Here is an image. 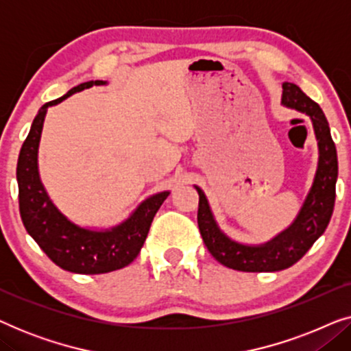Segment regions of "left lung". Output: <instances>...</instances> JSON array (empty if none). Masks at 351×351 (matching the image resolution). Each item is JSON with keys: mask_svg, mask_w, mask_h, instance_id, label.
<instances>
[{"mask_svg": "<svg viewBox=\"0 0 351 351\" xmlns=\"http://www.w3.org/2000/svg\"><path fill=\"white\" fill-rule=\"evenodd\" d=\"M281 104L310 117L319 152L313 185L295 220L285 232L257 246L234 241L219 228L204 191L195 185L199 195L198 227L206 247L215 261L238 271H280L294 265L324 233L334 210L339 165L328 119L319 105L294 83H282Z\"/></svg>", "mask_w": 351, "mask_h": 351, "instance_id": "1", "label": "left lung"}]
</instances>
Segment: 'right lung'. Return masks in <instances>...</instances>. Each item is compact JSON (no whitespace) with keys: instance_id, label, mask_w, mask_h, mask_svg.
I'll return each mask as SVG.
<instances>
[{"instance_id":"1","label":"right lung","mask_w":351,"mask_h":351,"mask_svg":"<svg viewBox=\"0 0 351 351\" xmlns=\"http://www.w3.org/2000/svg\"><path fill=\"white\" fill-rule=\"evenodd\" d=\"M102 84H107V81H88L43 105L33 119L17 161L19 209L23 227L56 265L80 275H100L129 265L141 252L153 217L169 196V191L150 196L124 222L100 232L73 223L51 201L38 172V147L47 108L71 94Z\"/></svg>"}]
</instances>
